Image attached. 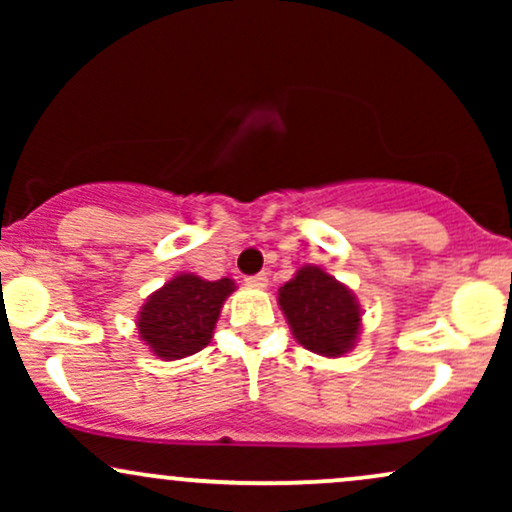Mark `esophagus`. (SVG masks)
<instances>
[{
	"label": "esophagus",
	"mask_w": 512,
	"mask_h": 512,
	"mask_svg": "<svg viewBox=\"0 0 512 512\" xmlns=\"http://www.w3.org/2000/svg\"><path fill=\"white\" fill-rule=\"evenodd\" d=\"M245 284L252 286V289H264V286H267V274L260 272V274L245 276Z\"/></svg>",
	"instance_id": "1"
}]
</instances>
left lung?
<instances>
[{"instance_id":"1","label":"left lung","mask_w":512,"mask_h":512,"mask_svg":"<svg viewBox=\"0 0 512 512\" xmlns=\"http://www.w3.org/2000/svg\"><path fill=\"white\" fill-rule=\"evenodd\" d=\"M279 305L298 344L320 356H342L361 330L354 293L320 267H301L279 289Z\"/></svg>"}]
</instances>
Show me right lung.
Here are the masks:
<instances>
[{
    "label": "right lung",
    "mask_w": 512,
    "mask_h": 512,
    "mask_svg": "<svg viewBox=\"0 0 512 512\" xmlns=\"http://www.w3.org/2000/svg\"><path fill=\"white\" fill-rule=\"evenodd\" d=\"M233 289V279L178 274L144 303L137 320L139 337L163 361L197 354L211 342L221 305Z\"/></svg>",
    "instance_id": "obj_1"
}]
</instances>
